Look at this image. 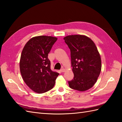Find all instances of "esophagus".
<instances>
[{"label": "esophagus", "mask_w": 122, "mask_h": 122, "mask_svg": "<svg viewBox=\"0 0 122 122\" xmlns=\"http://www.w3.org/2000/svg\"><path fill=\"white\" fill-rule=\"evenodd\" d=\"M60 71H61V72H63L65 71V69H64V68H62V69L60 70Z\"/></svg>", "instance_id": "1"}]
</instances>
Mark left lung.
Listing matches in <instances>:
<instances>
[{
  "instance_id": "1",
  "label": "left lung",
  "mask_w": 122,
  "mask_h": 122,
  "mask_svg": "<svg viewBox=\"0 0 122 122\" xmlns=\"http://www.w3.org/2000/svg\"><path fill=\"white\" fill-rule=\"evenodd\" d=\"M70 49L74 77L69 81L71 89L85 91L97 82L101 71V59L94 42L83 35H71L64 38Z\"/></svg>"
}]
</instances>
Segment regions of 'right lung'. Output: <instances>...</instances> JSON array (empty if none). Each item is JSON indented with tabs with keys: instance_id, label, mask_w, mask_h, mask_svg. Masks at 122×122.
<instances>
[{
	"instance_id": "add662e5",
	"label": "right lung",
	"mask_w": 122,
	"mask_h": 122,
	"mask_svg": "<svg viewBox=\"0 0 122 122\" xmlns=\"http://www.w3.org/2000/svg\"><path fill=\"white\" fill-rule=\"evenodd\" d=\"M57 38L40 36L31 39L23 49L20 61V73L33 91L43 93L53 87L59 75L50 69L48 53Z\"/></svg>"
}]
</instances>
